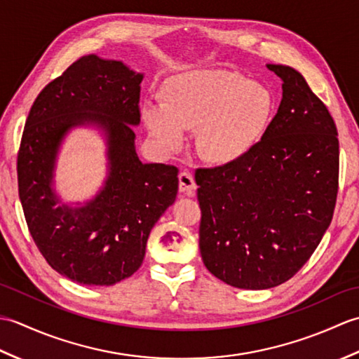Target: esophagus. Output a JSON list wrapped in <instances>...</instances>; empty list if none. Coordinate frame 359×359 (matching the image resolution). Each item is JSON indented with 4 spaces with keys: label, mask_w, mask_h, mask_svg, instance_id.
<instances>
[{
    "label": "esophagus",
    "mask_w": 359,
    "mask_h": 359,
    "mask_svg": "<svg viewBox=\"0 0 359 359\" xmlns=\"http://www.w3.org/2000/svg\"><path fill=\"white\" fill-rule=\"evenodd\" d=\"M179 189L182 193L188 196H193L196 191V182L194 177L188 171H182L179 174Z\"/></svg>",
    "instance_id": "obj_1"
}]
</instances>
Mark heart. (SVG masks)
I'll return each instance as SVG.
<instances>
[{
    "mask_svg": "<svg viewBox=\"0 0 359 359\" xmlns=\"http://www.w3.org/2000/svg\"><path fill=\"white\" fill-rule=\"evenodd\" d=\"M274 97L265 85L230 71H191L162 93V106L147 103L148 131L163 149L184 144V131H196V149L210 163L225 165L247 156L269 131Z\"/></svg>",
    "mask_w": 359,
    "mask_h": 359,
    "instance_id": "b5f03b06",
    "label": "heart"
}]
</instances>
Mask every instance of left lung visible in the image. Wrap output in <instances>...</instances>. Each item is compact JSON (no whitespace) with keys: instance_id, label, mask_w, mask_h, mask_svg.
Masks as SVG:
<instances>
[{"instance_id":"1","label":"left lung","mask_w":359,"mask_h":359,"mask_svg":"<svg viewBox=\"0 0 359 359\" xmlns=\"http://www.w3.org/2000/svg\"><path fill=\"white\" fill-rule=\"evenodd\" d=\"M282 100L247 156L197 168L199 248L225 284L265 290L293 278L329 228L338 194L339 142L327 106L290 66L266 65Z\"/></svg>"}]
</instances>
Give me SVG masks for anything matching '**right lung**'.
Here are the masks:
<instances>
[{
    "mask_svg": "<svg viewBox=\"0 0 359 359\" xmlns=\"http://www.w3.org/2000/svg\"><path fill=\"white\" fill-rule=\"evenodd\" d=\"M142 80L121 62L81 57L38 94L22 131L18 194L30 236L53 270L83 285L133 276L152 226L177 196V168L142 163L135 152ZM81 124L105 131L109 179L85 208H57L56 152L65 133Z\"/></svg>",
    "mask_w": 359,
    "mask_h": 359,
    "instance_id": "right-lung-1",
    "label": "right lung"
}]
</instances>
